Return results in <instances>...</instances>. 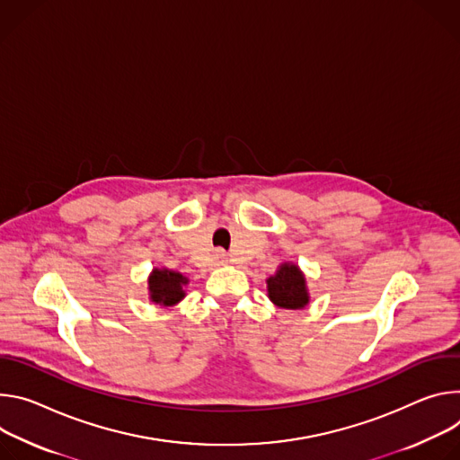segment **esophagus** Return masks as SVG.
Masks as SVG:
<instances>
[{
    "instance_id": "obj_1",
    "label": "esophagus",
    "mask_w": 460,
    "mask_h": 460,
    "mask_svg": "<svg viewBox=\"0 0 460 460\" xmlns=\"http://www.w3.org/2000/svg\"><path fill=\"white\" fill-rule=\"evenodd\" d=\"M216 261H217L219 265H223V263L228 261V260H226V253H225L223 250H216Z\"/></svg>"
}]
</instances>
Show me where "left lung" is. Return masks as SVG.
<instances>
[{
    "mask_svg": "<svg viewBox=\"0 0 460 460\" xmlns=\"http://www.w3.org/2000/svg\"><path fill=\"white\" fill-rule=\"evenodd\" d=\"M269 297L283 309H303L309 303V294L305 288V278L296 265H281L276 276L267 279Z\"/></svg>",
    "mask_w": 460,
    "mask_h": 460,
    "instance_id": "8db88e82",
    "label": "left lung"
}]
</instances>
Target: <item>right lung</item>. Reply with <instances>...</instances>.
<instances>
[{"label": "right lung", "instance_id": "add662e5", "mask_svg": "<svg viewBox=\"0 0 460 460\" xmlns=\"http://www.w3.org/2000/svg\"><path fill=\"white\" fill-rule=\"evenodd\" d=\"M147 283H149L151 301L161 303L164 307H168V305H175L184 297L182 287L188 283V279L179 272L155 269Z\"/></svg>", "mask_w": 460, "mask_h": 460}]
</instances>
